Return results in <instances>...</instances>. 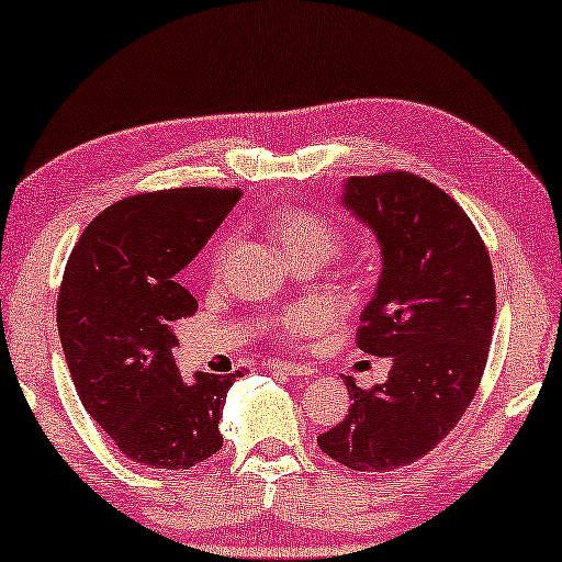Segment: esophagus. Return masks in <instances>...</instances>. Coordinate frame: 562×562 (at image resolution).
<instances>
[{
    "label": "esophagus",
    "instance_id": "1",
    "mask_svg": "<svg viewBox=\"0 0 562 562\" xmlns=\"http://www.w3.org/2000/svg\"><path fill=\"white\" fill-rule=\"evenodd\" d=\"M267 367L274 371H282V374L288 376H311L315 371L311 363H292V361H270Z\"/></svg>",
    "mask_w": 562,
    "mask_h": 562
}]
</instances>
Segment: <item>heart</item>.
Segmentation results:
<instances>
[{"label":"heart","instance_id":"b5f03b06","mask_svg":"<svg viewBox=\"0 0 562 562\" xmlns=\"http://www.w3.org/2000/svg\"><path fill=\"white\" fill-rule=\"evenodd\" d=\"M274 232L284 244V249L290 251L292 259H305V257H326L330 259L341 247V232L336 226H330L326 218L315 216V213L297 209V205H284L272 216ZM232 236H224V239L216 241L213 247V267L226 262L228 255H232ZM328 311H323L321 305L300 303L290 305L272 321L274 330H280L282 336L288 338H305L318 334V330L326 326Z\"/></svg>","mask_w":562,"mask_h":562}]
</instances>
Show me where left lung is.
I'll return each mask as SVG.
<instances>
[{
	"label": "left lung",
	"instance_id": "left-lung-1",
	"mask_svg": "<svg viewBox=\"0 0 562 562\" xmlns=\"http://www.w3.org/2000/svg\"><path fill=\"white\" fill-rule=\"evenodd\" d=\"M344 203L382 244V278L357 344L390 357L384 384L361 390L318 446L351 471H394L428 456L476 397L494 334L492 257L473 221L415 172L353 176Z\"/></svg>",
	"mask_w": 562,
	"mask_h": 562
}]
</instances>
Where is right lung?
<instances>
[{
    "mask_svg": "<svg viewBox=\"0 0 562 562\" xmlns=\"http://www.w3.org/2000/svg\"><path fill=\"white\" fill-rule=\"evenodd\" d=\"M241 199L239 188H168L116 201L86 226L58 292L76 392L126 458L186 471L224 446L218 420L244 371L180 376L172 326L199 311L180 272Z\"/></svg>",
    "mask_w": 562,
    "mask_h": 562,
    "instance_id": "obj_1",
    "label": "right lung"
}]
</instances>
